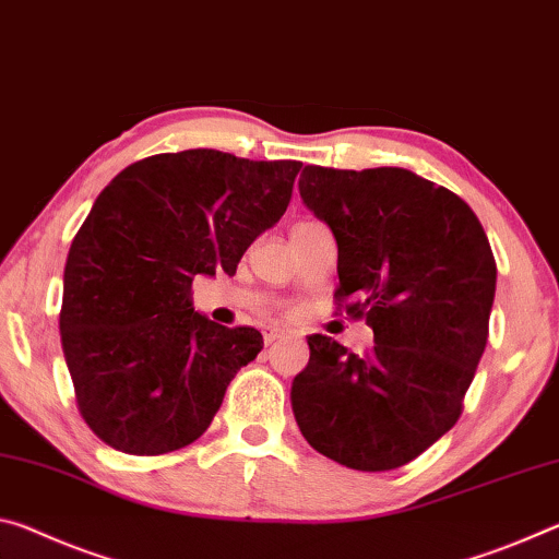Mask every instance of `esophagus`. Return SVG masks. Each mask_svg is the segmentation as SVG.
Instances as JSON below:
<instances>
[{"label":"esophagus","mask_w":559,"mask_h":559,"mask_svg":"<svg viewBox=\"0 0 559 559\" xmlns=\"http://www.w3.org/2000/svg\"><path fill=\"white\" fill-rule=\"evenodd\" d=\"M281 337H288V333H286V330H278V328H273V330H269V333H266V345H271V343H276V340H281Z\"/></svg>","instance_id":"34e87169"}]
</instances>
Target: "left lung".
<instances>
[{
	"label": "left lung",
	"instance_id": "left-lung-1",
	"mask_svg": "<svg viewBox=\"0 0 559 559\" xmlns=\"http://www.w3.org/2000/svg\"><path fill=\"white\" fill-rule=\"evenodd\" d=\"M300 200L337 243L335 298L374 345L310 335L290 406L306 441L355 471H392L439 441L488 343L496 261L471 206L402 167L306 165Z\"/></svg>",
	"mask_w": 559,
	"mask_h": 559
}]
</instances>
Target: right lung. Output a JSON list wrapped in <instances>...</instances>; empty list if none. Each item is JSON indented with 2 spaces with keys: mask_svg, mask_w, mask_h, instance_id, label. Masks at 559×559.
I'll use <instances>...</instances> for the list:
<instances>
[{
  "mask_svg": "<svg viewBox=\"0 0 559 559\" xmlns=\"http://www.w3.org/2000/svg\"><path fill=\"white\" fill-rule=\"evenodd\" d=\"M302 163L185 150L140 159L103 189L63 269L61 345L98 439L159 456L200 439L257 328H224L189 300L197 276L236 273L276 224Z\"/></svg>",
  "mask_w": 559,
  "mask_h": 559,
  "instance_id": "1",
  "label": "right lung"
}]
</instances>
